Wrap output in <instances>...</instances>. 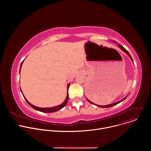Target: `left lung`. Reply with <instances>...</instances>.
Masks as SVG:
<instances>
[{"instance_id":"left-lung-1","label":"left lung","mask_w":151,"mask_h":151,"mask_svg":"<svg viewBox=\"0 0 151 151\" xmlns=\"http://www.w3.org/2000/svg\"><path fill=\"white\" fill-rule=\"evenodd\" d=\"M118 46H119V47L124 52H125L128 56H129V57L130 58V59L133 61V59H132V57H131V55H130V53H129L128 52V51H127L122 46H121V45H118ZM128 96V95L125 97H124L123 99H122L121 100H120V101H118V102H116V103H112V104H108V105H106V106H100V105H97V104H94V103H93V102H91V101H90L89 100H88L87 99V100L90 103H91V104H94V105H96V106H98V107H103V108H107V107H112V106H115V105H116L117 104H118V103H119L120 102H121V101H122L124 100H125L126 98H127V97Z\"/></svg>"}]
</instances>
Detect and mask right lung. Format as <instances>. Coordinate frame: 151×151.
<instances>
[{
    "mask_svg": "<svg viewBox=\"0 0 151 151\" xmlns=\"http://www.w3.org/2000/svg\"><path fill=\"white\" fill-rule=\"evenodd\" d=\"M23 63V61H22V63H21V65H20V69H19V72H20V70H21V66H22V64ZM69 85H70V83L68 84V94H67V97H66V99H65V100H64V101L58 105V106H54V107H37V106H35L33 104H32L30 102H29L27 99L25 98V97L24 96L23 94V96L24 97V98L25 99V100H26V101L27 102V103L32 107H33V108L36 111H40V112H44V113H51V112H57L59 110H60L61 109H62L63 107H64V106H65L66 105V104L68 103V100H69V93H68V90H69ZM21 90V88H20ZM21 93H22V91H21Z\"/></svg>",
    "mask_w": 151,
    "mask_h": 151,
    "instance_id": "right-lung-1",
    "label": "right lung"
}]
</instances>
